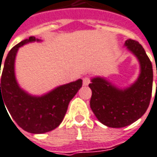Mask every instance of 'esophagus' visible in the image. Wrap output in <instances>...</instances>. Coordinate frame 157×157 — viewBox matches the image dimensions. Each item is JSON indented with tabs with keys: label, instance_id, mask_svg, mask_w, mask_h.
<instances>
[{
	"label": "esophagus",
	"instance_id": "esophagus-1",
	"mask_svg": "<svg viewBox=\"0 0 157 157\" xmlns=\"http://www.w3.org/2000/svg\"><path fill=\"white\" fill-rule=\"evenodd\" d=\"M91 82V78H90V77H88V76H86L83 78V85L84 86H87V85L89 84Z\"/></svg>",
	"mask_w": 157,
	"mask_h": 157
}]
</instances>
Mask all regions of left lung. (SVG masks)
<instances>
[{
	"label": "left lung",
	"mask_w": 157,
	"mask_h": 157,
	"mask_svg": "<svg viewBox=\"0 0 157 157\" xmlns=\"http://www.w3.org/2000/svg\"><path fill=\"white\" fill-rule=\"evenodd\" d=\"M125 45L140 62L138 80L126 89H119L102 78L88 85L92 90L90 107L98 121L111 128H122L139 120L149 106L153 87L151 61L139 42L129 39Z\"/></svg>",
	"instance_id": "left-lung-1"
}]
</instances>
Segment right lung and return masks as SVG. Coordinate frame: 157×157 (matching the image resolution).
I'll return each instance as SVG.
<instances>
[{
    "mask_svg": "<svg viewBox=\"0 0 157 157\" xmlns=\"http://www.w3.org/2000/svg\"><path fill=\"white\" fill-rule=\"evenodd\" d=\"M34 41L39 39L30 36L18 43L9 52L1 78L0 107L2 103V105L6 104L4 107L6 105L11 117L21 129L30 133L40 134L51 131L61 124L69 103L82 86V79L58 86L39 97L32 96L23 91L15 78V57L20 46Z\"/></svg>",
    "mask_w": 157,
    "mask_h": 157,
    "instance_id": "add662e5",
    "label": "right lung"
}]
</instances>
